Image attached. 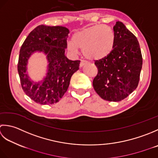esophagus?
I'll use <instances>...</instances> for the list:
<instances>
[{"label": "esophagus", "mask_w": 158, "mask_h": 158, "mask_svg": "<svg viewBox=\"0 0 158 158\" xmlns=\"http://www.w3.org/2000/svg\"><path fill=\"white\" fill-rule=\"evenodd\" d=\"M86 62L84 60H81V61H80V67H83L85 65H86Z\"/></svg>", "instance_id": "obj_1"}]
</instances>
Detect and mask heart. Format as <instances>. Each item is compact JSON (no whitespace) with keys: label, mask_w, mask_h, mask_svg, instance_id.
Returning a JSON list of instances; mask_svg holds the SVG:
<instances>
[{"label":"heart","mask_w":158,"mask_h":158,"mask_svg":"<svg viewBox=\"0 0 158 158\" xmlns=\"http://www.w3.org/2000/svg\"><path fill=\"white\" fill-rule=\"evenodd\" d=\"M116 34L106 25L95 24L83 28L73 35L72 41H68L67 48L73 54L82 50V54L90 60H99L108 56L114 50Z\"/></svg>","instance_id":"b5f03b06"}]
</instances>
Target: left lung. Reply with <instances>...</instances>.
Returning a JSON list of instances; mask_svg holds the SVG:
<instances>
[{
    "mask_svg": "<svg viewBox=\"0 0 158 158\" xmlns=\"http://www.w3.org/2000/svg\"><path fill=\"white\" fill-rule=\"evenodd\" d=\"M113 30L114 50L105 59L95 60L98 72L93 86L104 100L120 102L137 88L143 57L137 38L121 22H116Z\"/></svg>",
    "mask_w": 158,
    "mask_h": 158,
    "instance_id": "8db88e82",
    "label": "left lung"
}]
</instances>
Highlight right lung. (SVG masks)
Masks as SVG:
<instances>
[{"label":"right lung","mask_w":158,"mask_h":158,"mask_svg":"<svg viewBox=\"0 0 158 158\" xmlns=\"http://www.w3.org/2000/svg\"><path fill=\"white\" fill-rule=\"evenodd\" d=\"M69 31L60 26L40 25L32 31L22 45L18 71L26 95L37 104H53L59 102L69 87L72 76L79 69L80 60L65 55ZM35 52L47 54L48 72L42 81L33 83L26 73L27 60Z\"/></svg>","instance_id":"right-lung-1"}]
</instances>
